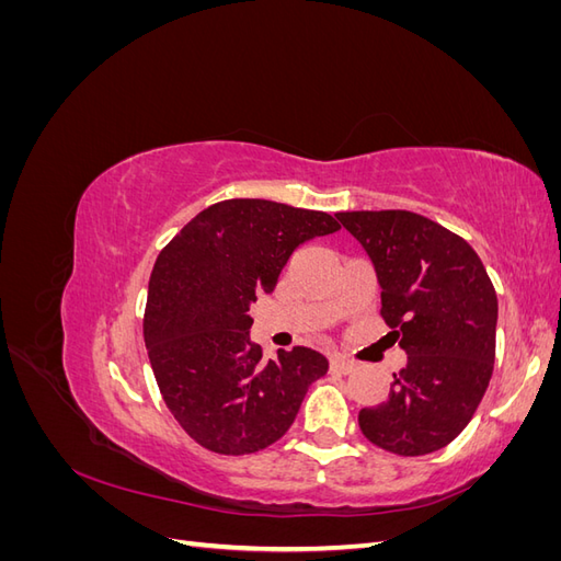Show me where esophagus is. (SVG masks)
Returning a JSON list of instances; mask_svg holds the SVG:
<instances>
[{
  "mask_svg": "<svg viewBox=\"0 0 561 561\" xmlns=\"http://www.w3.org/2000/svg\"><path fill=\"white\" fill-rule=\"evenodd\" d=\"M330 369L342 371V375H351V371L355 369V363L344 358V355H332V358H330Z\"/></svg>",
  "mask_w": 561,
  "mask_h": 561,
  "instance_id": "1",
  "label": "esophagus"
}]
</instances>
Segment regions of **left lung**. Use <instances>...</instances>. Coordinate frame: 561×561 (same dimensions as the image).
<instances>
[{
  "label": "left lung",
  "instance_id": "1",
  "mask_svg": "<svg viewBox=\"0 0 561 561\" xmlns=\"http://www.w3.org/2000/svg\"><path fill=\"white\" fill-rule=\"evenodd\" d=\"M375 264L381 316L407 353L388 398L358 414L371 445L400 456L447 447L489 386L499 301L461 236L410 210L336 213Z\"/></svg>",
  "mask_w": 561,
  "mask_h": 561
}]
</instances>
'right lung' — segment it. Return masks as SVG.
<instances>
[{
    "label": "right lung",
    "mask_w": 561,
    "mask_h": 561,
    "mask_svg": "<svg viewBox=\"0 0 561 561\" xmlns=\"http://www.w3.org/2000/svg\"><path fill=\"white\" fill-rule=\"evenodd\" d=\"M334 217L264 198H229L198 213L149 276L145 346L168 410L215 454H252L293 426L322 353L295 346L262 360L250 304L274 293L290 254L334 233Z\"/></svg>",
    "instance_id": "right-lung-1"
}]
</instances>
